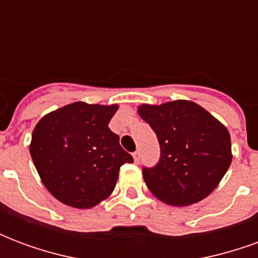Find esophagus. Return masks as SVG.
<instances>
[{
  "label": "esophagus",
  "instance_id": "obj_1",
  "mask_svg": "<svg viewBox=\"0 0 258 258\" xmlns=\"http://www.w3.org/2000/svg\"><path fill=\"white\" fill-rule=\"evenodd\" d=\"M140 156H141V155H140V152H138V151L134 152V153H133V157H134V162H135V163L140 162Z\"/></svg>",
  "mask_w": 258,
  "mask_h": 258
}]
</instances>
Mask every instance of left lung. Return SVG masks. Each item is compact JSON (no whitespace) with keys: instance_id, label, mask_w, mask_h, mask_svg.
Instances as JSON below:
<instances>
[{"instance_id":"left-lung-1","label":"left lung","mask_w":258,"mask_h":258,"mask_svg":"<svg viewBox=\"0 0 258 258\" xmlns=\"http://www.w3.org/2000/svg\"><path fill=\"white\" fill-rule=\"evenodd\" d=\"M138 114L156 133L160 160L144 168L155 198L171 206H190L216 189L232 162L231 135L213 114L192 101L142 103Z\"/></svg>"}]
</instances>
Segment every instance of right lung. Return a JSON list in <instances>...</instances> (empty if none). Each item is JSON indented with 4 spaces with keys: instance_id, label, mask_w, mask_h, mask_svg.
<instances>
[{
    "instance_id": "add662e5",
    "label": "right lung",
    "mask_w": 258,
    "mask_h": 258,
    "mask_svg": "<svg viewBox=\"0 0 258 258\" xmlns=\"http://www.w3.org/2000/svg\"><path fill=\"white\" fill-rule=\"evenodd\" d=\"M118 105L74 102L36 124L30 155L44 186L63 205L91 209L107 199L133 156L107 124Z\"/></svg>"
}]
</instances>
